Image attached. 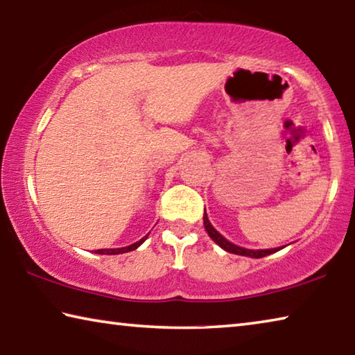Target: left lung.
<instances>
[{"label": "left lung", "mask_w": 355, "mask_h": 355, "mask_svg": "<svg viewBox=\"0 0 355 355\" xmlns=\"http://www.w3.org/2000/svg\"><path fill=\"white\" fill-rule=\"evenodd\" d=\"M203 225H205V230L206 233L209 234V237L212 241H214L218 247L223 248L225 251H228V253H233V254H239V256H248V257H256V259H259V257L263 256H268L272 253H276V251L281 250V247L278 248H270V250H248V248H242V247H237V245L231 243L230 241L225 239V237L218 233V231L212 227L211 222L208 220V216H206V211L203 214Z\"/></svg>", "instance_id": "8db88e82"}]
</instances>
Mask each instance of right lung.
Instances as JSON below:
<instances>
[{
  "label": "right lung",
  "mask_w": 355,
  "mask_h": 355,
  "mask_svg": "<svg viewBox=\"0 0 355 355\" xmlns=\"http://www.w3.org/2000/svg\"><path fill=\"white\" fill-rule=\"evenodd\" d=\"M147 236H149V234H146L143 239L138 241V242H135L132 245H128V247H124V248H108V250H96V253H98V254H121V253H127V251H133V250H137L139 245L147 239Z\"/></svg>",
  "instance_id": "1"
}]
</instances>
